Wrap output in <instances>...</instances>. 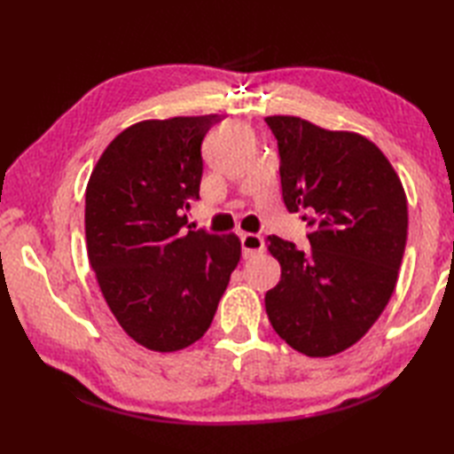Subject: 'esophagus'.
Returning a JSON list of instances; mask_svg holds the SVG:
<instances>
[{"instance_id": "1", "label": "esophagus", "mask_w": 454, "mask_h": 454, "mask_svg": "<svg viewBox=\"0 0 454 454\" xmlns=\"http://www.w3.org/2000/svg\"><path fill=\"white\" fill-rule=\"evenodd\" d=\"M263 247H265V242L259 234H252V232L242 234V254L246 259L259 254V252H263Z\"/></svg>"}]
</instances>
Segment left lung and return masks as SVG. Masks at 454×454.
<instances>
[{"mask_svg":"<svg viewBox=\"0 0 454 454\" xmlns=\"http://www.w3.org/2000/svg\"><path fill=\"white\" fill-rule=\"evenodd\" d=\"M265 122L278 144L285 205L312 228L306 249L267 238L281 281L265 310L293 349L332 356L359 341L390 301L408 238L406 192L361 134L288 114Z\"/></svg>","mask_w":454,"mask_h":454,"instance_id":"8db88e82","label":"left lung"}]
</instances>
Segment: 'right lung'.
<instances>
[{
  "label": "right lung",
  "mask_w": 454,
  "mask_h": 454,
  "mask_svg": "<svg viewBox=\"0 0 454 454\" xmlns=\"http://www.w3.org/2000/svg\"><path fill=\"white\" fill-rule=\"evenodd\" d=\"M220 114L142 121L124 129L85 189L88 257L121 327L160 353L200 340L236 269V234L187 226L199 199L200 144Z\"/></svg>",
  "instance_id": "right-lung-1"
}]
</instances>
